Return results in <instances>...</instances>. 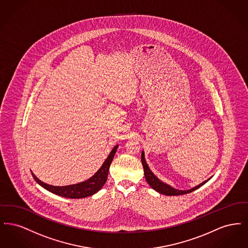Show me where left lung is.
<instances>
[{"label": "left lung", "mask_w": 248, "mask_h": 248, "mask_svg": "<svg viewBox=\"0 0 248 248\" xmlns=\"http://www.w3.org/2000/svg\"><path fill=\"white\" fill-rule=\"evenodd\" d=\"M141 163L144 168V175L146 177V181L148 182V184L156 191H158L159 193L165 194V195H168V196H173V195H182V194H187L189 193L195 189H199L202 187L203 184H205L210 178H208L207 180L202 182L199 185L193 187L192 189H187V190H179V189H175L167 184L164 183L163 181H161L158 177L154 175V173L152 172V170L150 169L149 165H147L146 160H145V155H144V152H142L141 154Z\"/></svg>", "instance_id": "8db88e82"}]
</instances>
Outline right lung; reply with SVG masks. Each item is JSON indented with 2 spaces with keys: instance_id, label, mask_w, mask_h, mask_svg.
<instances>
[{
  "instance_id": "1",
  "label": "right lung",
  "mask_w": 248,
  "mask_h": 248,
  "mask_svg": "<svg viewBox=\"0 0 248 248\" xmlns=\"http://www.w3.org/2000/svg\"><path fill=\"white\" fill-rule=\"evenodd\" d=\"M117 148H118V145H116L112 149V151L110 152V154H108V158L103 163L102 166L96 171L94 176L83 182L72 184L69 186H52L41 181L33 173H31V175L39 185H41L43 188L47 189L54 194H57L65 198H71V199H80V198L88 197L97 192L106 183L108 169L112 162V159L115 155V153L117 151Z\"/></svg>"
}]
</instances>
